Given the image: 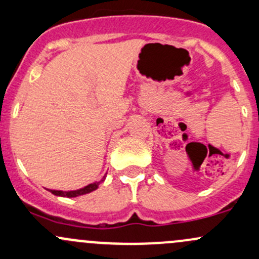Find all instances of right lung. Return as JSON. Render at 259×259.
I'll use <instances>...</instances> for the list:
<instances>
[{"label":"right lung","instance_id":"1","mask_svg":"<svg viewBox=\"0 0 259 259\" xmlns=\"http://www.w3.org/2000/svg\"><path fill=\"white\" fill-rule=\"evenodd\" d=\"M104 181V178H103L100 181L98 182H93V184L88 185V186L83 187V189L80 190H75V191H68V192H63V191H57V190H50L53 195L56 196H62V197H77V196H81V195H85V194H89V192L94 191V190L98 189V186H99L102 182Z\"/></svg>","mask_w":259,"mask_h":259}]
</instances>
